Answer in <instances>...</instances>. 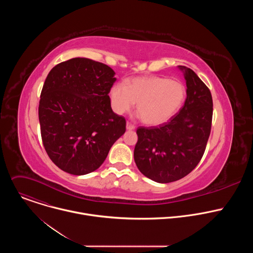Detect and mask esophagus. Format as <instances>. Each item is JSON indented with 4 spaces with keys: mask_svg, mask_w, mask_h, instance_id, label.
Wrapping results in <instances>:
<instances>
[{
    "mask_svg": "<svg viewBox=\"0 0 253 253\" xmlns=\"http://www.w3.org/2000/svg\"><path fill=\"white\" fill-rule=\"evenodd\" d=\"M127 130H134L135 129V125L130 123V122H127Z\"/></svg>",
    "mask_w": 253,
    "mask_h": 253,
    "instance_id": "1",
    "label": "esophagus"
}]
</instances>
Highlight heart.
<instances>
[{"instance_id": "b5f03b06", "label": "heart", "mask_w": 253, "mask_h": 253, "mask_svg": "<svg viewBox=\"0 0 253 253\" xmlns=\"http://www.w3.org/2000/svg\"><path fill=\"white\" fill-rule=\"evenodd\" d=\"M110 95L117 113L129 112L137 103L141 121L148 125H159L167 122L181 108L186 89L178 80L151 76L135 78L126 85L116 84Z\"/></svg>"}]
</instances>
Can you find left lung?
Returning <instances> with one entry per match:
<instances>
[{
  "mask_svg": "<svg viewBox=\"0 0 253 253\" xmlns=\"http://www.w3.org/2000/svg\"><path fill=\"white\" fill-rule=\"evenodd\" d=\"M185 70L186 100L170 121L137 128L134 160L142 174L158 183L188 175L200 162L211 131L213 102L210 90L189 68Z\"/></svg>",
  "mask_w": 253,
  "mask_h": 253,
  "instance_id": "obj_1",
  "label": "left lung"
}]
</instances>
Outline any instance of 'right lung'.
Masks as SVG:
<instances>
[{
    "label": "right lung",
    "instance_id": "1",
    "mask_svg": "<svg viewBox=\"0 0 253 253\" xmlns=\"http://www.w3.org/2000/svg\"><path fill=\"white\" fill-rule=\"evenodd\" d=\"M115 72L103 63L73 58L48 74L39 102L45 150L61 170L85 175L98 169L126 131L115 114L109 93Z\"/></svg>",
    "mask_w": 253,
    "mask_h": 253
}]
</instances>
